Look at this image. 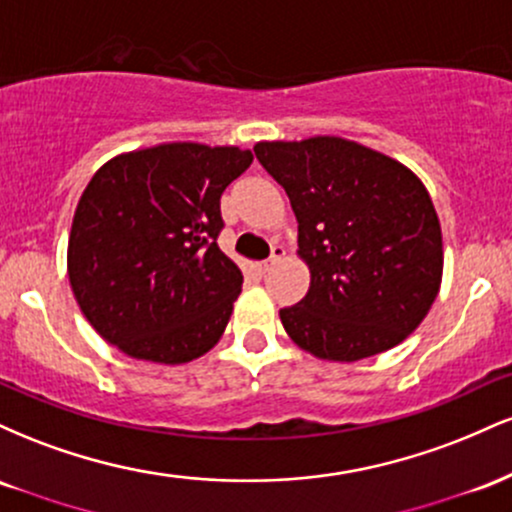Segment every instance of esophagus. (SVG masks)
I'll return each mask as SVG.
<instances>
[{
	"label": "esophagus",
	"mask_w": 512,
	"mask_h": 512,
	"mask_svg": "<svg viewBox=\"0 0 512 512\" xmlns=\"http://www.w3.org/2000/svg\"><path fill=\"white\" fill-rule=\"evenodd\" d=\"M284 257H286V250H284V245H274V248H272V257H269V260L260 262V264H257V267H260V272H267L269 267H274V264L284 260Z\"/></svg>",
	"instance_id": "obj_1"
}]
</instances>
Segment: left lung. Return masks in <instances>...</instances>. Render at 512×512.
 <instances>
[{"label": "left lung", "mask_w": 512, "mask_h": 512, "mask_svg": "<svg viewBox=\"0 0 512 512\" xmlns=\"http://www.w3.org/2000/svg\"><path fill=\"white\" fill-rule=\"evenodd\" d=\"M255 156L291 199L310 269L303 301L279 310L286 334L339 363L404 342L443 279V233L419 175L342 137L257 142Z\"/></svg>", "instance_id": "left-lung-1"}]
</instances>
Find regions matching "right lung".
Listing matches in <instances>:
<instances>
[{
  "mask_svg": "<svg viewBox=\"0 0 512 512\" xmlns=\"http://www.w3.org/2000/svg\"><path fill=\"white\" fill-rule=\"evenodd\" d=\"M250 163L238 146L173 142L96 170L74 211L67 274L105 342L166 366L214 349L243 286L216 245L221 195Z\"/></svg>",
  "mask_w": 512,
  "mask_h": 512,
  "instance_id": "right-lung-1",
  "label": "right lung"
}]
</instances>
